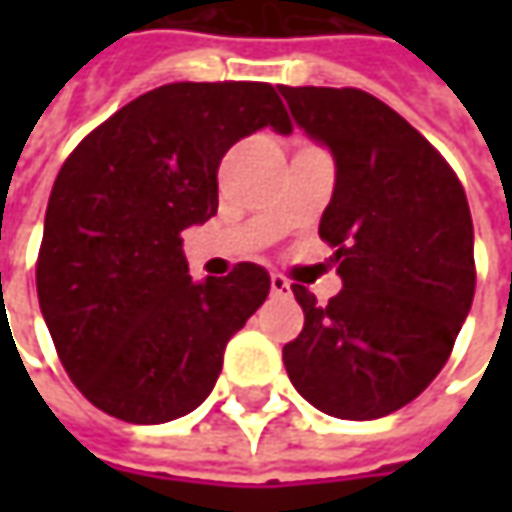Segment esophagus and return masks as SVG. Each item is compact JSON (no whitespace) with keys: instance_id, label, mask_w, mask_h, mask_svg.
Listing matches in <instances>:
<instances>
[{"instance_id":"34e87169","label":"esophagus","mask_w":512,"mask_h":512,"mask_svg":"<svg viewBox=\"0 0 512 512\" xmlns=\"http://www.w3.org/2000/svg\"><path fill=\"white\" fill-rule=\"evenodd\" d=\"M270 290L276 293V296H285V293H290V285H287V279L285 276H270Z\"/></svg>"}]
</instances>
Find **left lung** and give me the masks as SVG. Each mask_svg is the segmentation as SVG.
Masks as SVG:
<instances>
[{
    "mask_svg": "<svg viewBox=\"0 0 512 512\" xmlns=\"http://www.w3.org/2000/svg\"><path fill=\"white\" fill-rule=\"evenodd\" d=\"M296 125L333 153L336 187L319 236L342 290L305 285L287 376L316 410L367 422L413 402L439 376L473 305V219L459 176L419 130L356 88H287Z\"/></svg>",
    "mask_w": 512,
    "mask_h": 512,
    "instance_id": "left-lung-1",
    "label": "left lung"
}]
</instances>
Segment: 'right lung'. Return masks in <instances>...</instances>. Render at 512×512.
<instances>
[{"instance_id":"add662e5","label":"right lung","mask_w":512,"mask_h":512,"mask_svg":"<svg viewBox=\"0 0 512 512\" xmlns=\"http://www.w3.org/2000/svg\"><path fill=\"white\" fill-rule=\"evenodd\" d=\"M262 128L293 130L273 85L173 82L116 110L59 170L39 307L73 384L108 416L162 424L196 410L267 299L265 267L193 282L182 253V230L216 216L222 156Z\"/></svg>"}]
</instances>
